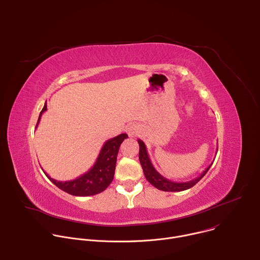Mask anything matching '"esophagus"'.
Instances as JSON below:
<instances>
[{"label":"esophagus","instance_id":"1","mask_svg":"<svg viewBox=\"0 0 260 260\" xmlns=\"http://www.w3.org/2000/svg\"><path fill=\"white\" fill-rule=\"evenodd\" d=\"M137 133H138V129H137L135 126H129V127H127V134H128L131 137H134Z\"/></svg>","mask_w":260,"mask_h":260}]
</instances>
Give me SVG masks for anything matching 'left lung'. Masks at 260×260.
I'll list each match as a JSON object with an SVG mask.
<instances>
[{
  "mask_svg": "<svg viewBox=\"0 0 260 260\" xmlns=\"http://www.w3.org/2000/svg\"><path fill=\"white\" fill-rule=\"evenodd\" d=\"M138 143H139V147H140L139 159H140V164L142 166L145 178L147 179L148 182L152 184L155 188H157L159 190H162V191L175 192V191H183V190L191 188L207 174V172L209 171V169L213 165V162H212L199 177L192 179L191 181H188V182H173V181L165 178L164 176H161L154 169V167L151 164V160L149 158V155H148L147 148H146L144 142L139 139Z\"/></svg>",
  "mask_w": 260,
  "mask_h": 260,
  "instance_id": "left-lung-1",
  "label": "left lung"
}]
</instances>
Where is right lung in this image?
Listing matches in <instances>:
<instances>
[{
	"instance_id": "1",
	"label": "right lung",
	"mask_w": 260,
	"mask_h": 260,
	"mask_svg": "<svg viewBox=\"0 0 260 260\" xmlns=\"http://www.w3.org/2000/svg\"><path fill=\"white\" fill-rule=\"evenodd\" d=\"M46 110L47 105L45 103L42 111L40 112L36 127L38 126L41 116ZM127 137L128 136L126 134H121L115 138L106 141L92 168L83 175L77 177L76 179L64 182L57 181L51 178L44 171L43 172L45 173L47 178L54 185H56L59 189L63 190L69 194L75 197H89L98 194L104 191L109 186L110 183L113 181L119 147L123 140Z\"/></svg>"
}]
</instances>
